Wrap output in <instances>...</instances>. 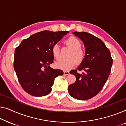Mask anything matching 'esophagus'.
<instances>
[{
    "label": "esophagus",
    "mask_w": 126,
    "mask_h": 126,
    "mask_svg": "<svg viewBox=\"0 0 126 126\" xmlns=\"http://www.w3.org/2000/svg\"><path fill=\"white\" fill-rule=\"evenodd\" d=\"M69 74V71H64V75H68Z\"/></svg>",
    "instance_id": "1"
}]
</instances>
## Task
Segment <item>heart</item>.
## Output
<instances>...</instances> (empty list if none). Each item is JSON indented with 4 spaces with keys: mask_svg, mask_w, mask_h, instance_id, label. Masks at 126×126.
<instances>
[{
    "mask_svg": "<svg viewBox=\"0 0 126 126\" xmlns=\"http://www.w3.org/2000/svg\"><path fill=\"white\" fill-rule=\"evenodd\" d=\"M64 44L67 46L72 48V51L70 52L68 58L67 60H60L55 62L54 65L56 68L62 70L67 71L72 68L76 62L81 63L85 58V53L81 48V44L79 39L75 37H70L65 39ZM52 55L54 58L58 59L60 57L59 46L58 44L53 45L51 48Z\"/></svg>",
    "mask_w": 126,
    "mask_h": 126,
    "instance_id": "obj_1",
    "label": "heart"
}]
</instances>
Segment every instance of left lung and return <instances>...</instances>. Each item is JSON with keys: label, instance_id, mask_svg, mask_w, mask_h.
<instances>
[{"label": "left lung", "instance_id": "left-lung-1", "mask_svg": "<svg viewBox=\"0 0 126 126\" xmlns=\"http://www.w3.org/2000/svg\"><path fill=\"white\" fill-rule=\"evenodd\" d=\"M73 34L81 39L85 47V58L77 68L84 72L80 74L77 69L70 71L76 80L68 86V92L75 99L87 100L104 87L111 72L112 59L109 48L99 38L87 32Z\"/></svg>", "mask_w": 126, "mask_h": 126}]
</instances>
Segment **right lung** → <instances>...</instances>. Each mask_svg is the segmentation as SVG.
<instances>
[{
	"label": "right lung",
	"mask_w": 126,
	"mask_h": 126,
	"mask_svg": "<svg viewBox=\"0 0 126 126\" xmlns=\"http://www.w3.org/2000/svg\"><path fill=\"white\" fill-rule=\"evenodd\" d=\"M68 31H44L24 39L15 51L14 67L21 87L35 97L47 95L54 79L63 75L61 69L49 66L53 63L51 48Z\"/></svg>",
	"instance_id": "right-lung-1"
}]
</instances>
